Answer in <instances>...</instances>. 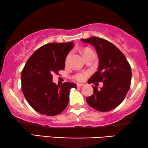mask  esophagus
I'll list each match as a JSON object with an SVG mask.
<instances>
[{
  "label": "esophagus",
  "mask_w": 148,
  "mask_h": 148,
  "mask_svg": "<svg viewBox=\"0 0 148 148\" xmlns=\"http://www.w3.org/2000/svg\"><path fill=\"white\" fill-rule=\"evenodd\" d=\"M84 86V84H77V87H82Z\"/></svg>",
  "instance_id": "34e87169"
}]
</instances>
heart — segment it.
<instances>
[{"label":"heart","instance_id":"1","mask_svg":"<svg viewBox=\"0 0 148 148\" xmlns=\"http://www.w3.org/2000/svg\"><path fill=\"white\" fill-rule=\"evenodd\" d=\"M90 49H86L84 50V54L86 53V52L88 51H90ZM69 54L66 56V59H65V62L66 63V62H68L69 60ZM88 75V73L87 72H82V73H75L73 75V79H75L77 80V81H79V82H82V81L84 80L85 78H86V77Z\"/></svg>","mask_w":148,"mask_h":148}]
</instances>
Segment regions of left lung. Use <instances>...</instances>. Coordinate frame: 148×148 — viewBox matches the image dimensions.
Segmentation results:
<instances>
[{
    "label": "left lung",
    "mask_w": 148,
    "mask_h": 148,
    "mask_svg": "<svg viewBox=\"0 0 148 148\" xmlns=\"http://www.w3.org/2000/svg\"><path fill=\"white\" fill-rule=\"evenodd\" d=\"M81 40L94 46L99 58L98 71L88 83L104 84L100 90L93 86L94 93L87 97L86 101L92 108L100 112H108L123 102L130 88L131 66L122 52L108 40L98 37Z\"/></svg>",
    "instance_id": "8db88e82"
}]
</instances>
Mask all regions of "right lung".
Listing matches in <instances>:
<instances>
[{
  "instance_id": "1",
  "label": "right lung",
  "mask_w": 148,
  "mask_h": 148,
  "mask_svg": "<svg viewBox=\"0 0 148 148\" xmlns=\"http://www.w3.org/2000/svg\"><path fill=\"white\" fill-rule=\"evenodd\" d=\"M73 42L49 43L36 50L21 72V90L26 100L36 111L47 116L62 112L69 103L70 82L58 86L52 82V75L64 69V60Z\"/></svg>"
}]
</instances>
